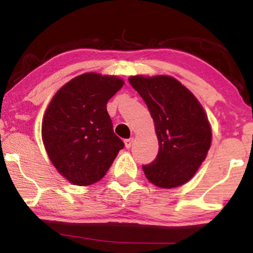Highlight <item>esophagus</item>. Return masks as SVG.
Wrapping results in <instances>:
<instances>
[{"label": "esophagus", "instance_id": "obj_1", "mask_svg": "<svg viewBox=\"0 0 253 253\" xmlns=\"http://www.w3.org/2000/svg\"><path fill=\"white\" fill-rule=\"evenodd\" d=\"M132 145H133V138L126 139V140H125V146H126V149H130Z\"/></svg>", "mask_w": 253, "mask_h": 253}]
</instances>
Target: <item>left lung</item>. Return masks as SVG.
<instances>
[{"mask_svg":"<svg viewBox=\"0 0 253 253\" xmlns=\"http://www.w3.org/2000/svg\"><path fill=\"white\" fill-rule=\"evenodd\" d=\"M153 119L158 155L144 165L152 184L171 189L187 183L207 157L211 128L207 114L189 89L171 76L128 78Z\"/></svg>","mask_w":253,"mask_h":253,"instance_id":"1","label":"left lung"}]
</instances>
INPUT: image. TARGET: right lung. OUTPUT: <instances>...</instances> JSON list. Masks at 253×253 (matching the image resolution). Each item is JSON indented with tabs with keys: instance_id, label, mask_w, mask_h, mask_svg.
I'll list each match as a JSON object with an SVG mask.
<instances>
[{
	"instance_id": "add662e5",
	"label": "right lung",
	"mask_w": 253,
	"mask_h": 253,
	"mask_svg": "<svg viewBox=\"0 0 253 253\" xmlns=\"http://www.w3.org/2000/svg\"><path fill=\"white\" fill-rule=\"evenodd\" d=\"M124 83L117 76L88 72L52 97L42 119V143L52 164L72 184L100 181L124 149L107 112V102Z\"/></svg>"
}]
</instances>
